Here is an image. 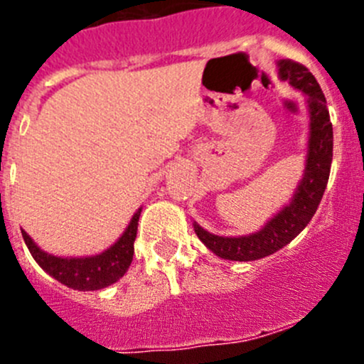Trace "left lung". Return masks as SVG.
<instances>
[{"label": "left lung", "mask_w": 364, "mask_h": 364, "mask_svg": "<svg viewBox=\"0 0 364 364\" xmlns=\"http://www.w3.org/2000/svg\"><path fill=\"white\" fill-rule=\"evenodd\" d=\"M279 76L281 80L290 82L295 89L308 95L310 142H308L304 176L290 204L279 211V215H275L257 233L246 235V237H218V235L208 233L198 224H195V233L198 235V239L220 259L246 262V260L264 259L279 252L308 226L326 189L333 156V129L326 107V98L317 80L314 78V74L302 63L294 62V60H281Z\"/></svg>", "instance_id": "left-lung-1"}]
</instances>
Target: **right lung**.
Segmentation results:
<instances>
[{
    "label": "right lung",
    "mask_w": 364,
    "mask_h": 364,
    "mask_svg": "<svg viewBox=\"0 0 364 364\" xmlns=\"http://www.w3.org/2000/svg\"><path fill=\"white\" fill-rule=\"evenodd\" d=\"M140 211L142 210H138L134 217L131 218L129 226L118 239V242L112 244L107 252L95 257H85V259H62V257L49 255V253L41 252L23 230H21V235H23V240L31 255L45 272L49 273L50 277L69 286L73 290H102L105 286L124 277V273L131 266Z\"/></svg>",
    "instance_id": "right-lung-1"
}]
</instances>
